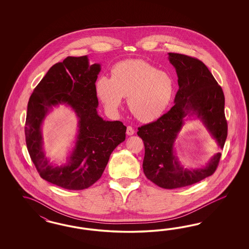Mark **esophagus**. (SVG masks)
<instances>
[{
  "label": "esophagus",
  "mask_w": 249,
  "mask_h": 249,
  "mask_svg": "<svg viewBox=\"0 0 249 249\" xmlns=\"http://www.w3.org/2000/svg\"><path fill=\"white\" fill-rule=\"evenodd\" d=\"M126 133H127V135L128 136L133 135V134H134V129H133V128H132L131 126H128V127H127Z\"/></svg>",
  "instance_id": "34e87169"
}]
</instances>
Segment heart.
Wrapping results in <instances>:
<instances>
[{
	"label": "heart",
	"mask_w": 249,
	"mask_h": 249,
	"mask_svg": "<svg viewBox=\"0 0 249 249\" xmlns=\"http://www.w3.org/2000/svg\"><path fill=\"white\" fill-rule=\"evenodd\" d=\"M98 97L106 107L116 111L128 98L130 112L139 121H154L163 113L174 96L172 76L148 62L139 59L121 62L112 76H100L96 84Z\"/></svg>",
	"instance_id": "heart-1"
}]
</instances>
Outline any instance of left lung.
Returning <instances> with one entry per match:
<instances>
[{"instance_id": "1", "label": "left lung", "mask_w": 249, "mask_h": 249, "mask_svg": "<svg viewBox=\"0 0 249 249\" xmlns=\"http://www.w3.org/2000/svg\"><path fill=\"white\" fill-rule=\"evenodd\" d=\"M179 89L175 105L156 121L143 125L137 132L143 141V172L160 187H185L211 176L217 168L221 153L213 155L207 164L197 169L183 168L174 151V142L184 121L198 119L223 149L227 137L225 96L213 75L202 61L181 53H169Z\"/></svg>"}]
</instances>
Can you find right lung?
Segmentation results:
<instances>
[{
    "label": "right lung",
    "mask_w": 249,
    "mask_h": 249,
    "mask_svg": "<svg viewBox=\"0 0 249 249\" xmlns=\"http://www.w3.org/2000/svg\"><path fill=\"white\" fill-rule=\"evenodd\" d=\"M100 65L87 55L68 56L54 64L34 89L27 106L25 141L40 176L68 190L89 188L101 177L115 148L126 138L121 121H106L97 111L96 81ZM69 105L79 119L75 146L68 160L53 166L45 157L41 125L53 106Z\"/></svg>",
    "instance_id": "add662e5"
}]
</instances>
